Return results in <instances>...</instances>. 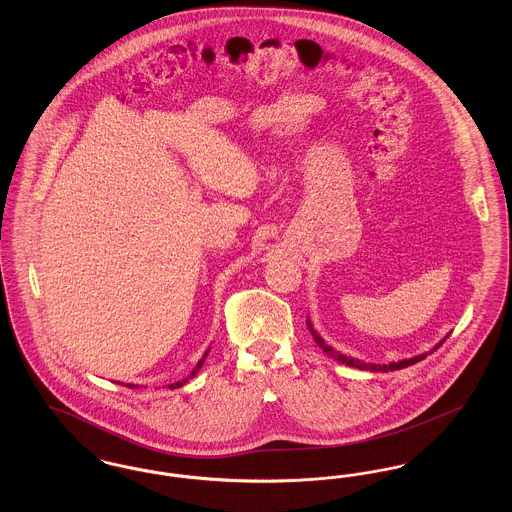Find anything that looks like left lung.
I'll return each instance as SVG.
<instances>
[{
	"label": "left lung",
	"mask_w": 512,
	"mask_h": 512,
	"mask_svg": "<svg viewBox=\"0 0 512 512\" xmlns=\"http://www.w3.org/2000/svg\"><path fill=\"white\" fill-rule=\"evenodd\" d=\"M307 328H309V332L313 334V340L317 341L318 347L326 353V355H330L332 359H336L338 363H343V365L353 366V368H361V370H370V372H390V370H399V368H407V366L414 365V363H418V361H422V359H426V355L428 353H422V355H416V357H411V359H403V361H397V363H388V365H374V363H363V361H359V359H353V357H347V355H341L340 351H334L326 341L322 340L320 336H318L317 332H315V328H313V324H311V320H307ZM449 336H445L443 340L439 341L438 345L432 349V351H436L439 349V345L443 343V341L447 340ZM430 351V353H432Z\"/></svg>",
	"instance_id": "left-lung-1"
}]
</instances>
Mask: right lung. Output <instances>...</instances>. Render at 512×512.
Instances as JSON below:
<instances>
[{"label":"right lung","instance_id":"right-lung-1","mask_svg":"<svg viewBox=\"0 0 512 512\" xmlns=\"http://www.w3.org/2000/svg\"><path fill=\"white\" fill-rule=\"evenodd\" d=\"M207 355H209V349H207V351H205V355H203V357H201V359H199V363H197V365H195L194 370H192V374H190V376H188V378H184V380H180V382H174V384H171V386H169V388H172V390H174V388H180V386H184V384H186V382H188V380H190V378H194L195 374H197V370H199V368H201V366H203V363H205V359H207ZM126 388H138V386H134V384H126Z\"/></svg>","mask_w":512,"mask_h":512}]
</instances>
